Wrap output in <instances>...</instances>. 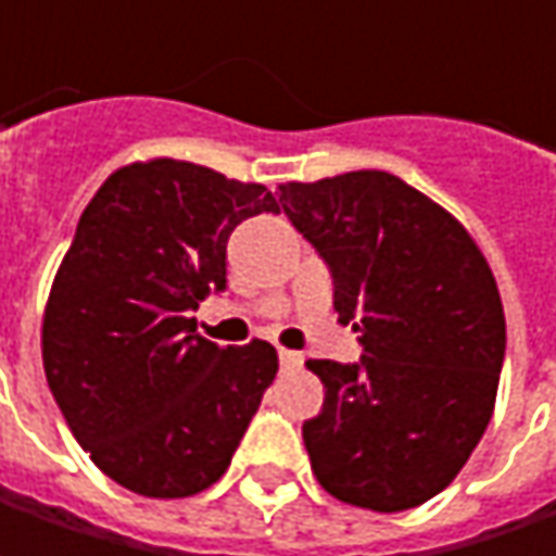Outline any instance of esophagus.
Masks as SVG:
<instances>
[{
	"instance_id": "esophagus-1",
	"label": "esophagus",
	"mask_w": 556,
	"mask_h": 556,
	"mask_svg": "<svg viewBox=\"0 0 556 556\" xmlns=\"http://www.w3.org/2000/svg\"><path fill=\"white\" fill-rule=\"evenodd\" d=\"M278 358H281V368H285V371H290V368H300V365H303V355L293 353V350H281V353H278Z\"/></svg>"
}]
</instances>
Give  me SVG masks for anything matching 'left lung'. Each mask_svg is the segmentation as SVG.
Listing matches in <instances>:
<instances>
[{"label": "left lung", "mask_w": 556, "mask_h": 556, "mask_svg": "<svg viewBox=\"0 0 556 556\" xmlns=\"http://www.w3.org/2000/svg\"><path fill=\"white\" fill-rule=\"evenodd\" d=\"M278 203L365 350L358 365L309 362L325 383L303 424L315 480L380 514L430 502L495 412L507 337L492 268L448 210L380 169L278 185Z\"/></svg>", "instance_id": "left-lung-1"}]
</instances>
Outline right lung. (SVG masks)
I'll list each match as a JSON object with an SVG mask.
<instances>
[{"label": "right lung", "mask_w": 556, "mask_h": 556, "mask_svg": "<svg viewBox=\"0 0 556 556\" xmlns=\"http://www.w3.org/2000/svg\"><path fill=\"white\" fill-rule=\"evenodd\" d=\"M278 213L266 185L173 157L111 173L83 210L42 315L61 415L101 473L188 498L231 464L278 374L266 340L216 346L191 309L225 288L235 225Z\"/></svg>", "instance_id": "1"}]
</instances>
